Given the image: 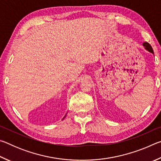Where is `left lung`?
Listing matches in <instances>:
<instances>
[{
  "label": "left lung",
  "mask_w": 161,
  "mask_h": 161,
  "mask_svg": "<svg viewBox=\"0 0 161 161\" xmlns=\"http://www.w3.org/2000/svg\"><path fill=\"white\" fill-rule=\"evenodd\" d=\"M143 46L144 47H145V49H146V50H148V52H150V53L154 54L153 53V48H152L151 45H150L148 42H143Z\"/></svg>",
  "instance_id": "1"
}]
</instances>
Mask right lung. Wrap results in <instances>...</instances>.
Listing matches in <instances>:
<instances>
[{"label":"right lung","mask_w":161,"mask_h":161,"mask_svg":"<svg viewBox=\"0 0 161 161\" xmlns=\"http://www.w3.org/2000/svg\"><path fill=\"white\" fill-rule=\"evenodd\" d=\"M64 117H65V116H64ZM63 119H64V118H63Z\"/></svg>","instance_id":"right-lung-1"}]
</instances>
